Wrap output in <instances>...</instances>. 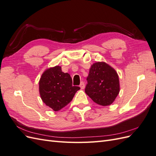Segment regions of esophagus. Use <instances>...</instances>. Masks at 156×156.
Returning a JSON list of instances; mask_svg holds the SVG:
<instances>
[{
  "mask_svg": "<svg viewBox=\"0 0 156 156\" xmlns=\"http://www.w3.org/2000/svg\"><path fill=\"white\" fill-rule=\"evenodd\" d=\"M79 87H80V88H81V89H84V82H81V84H80Z\"/></svg>",
  "mask_w": 156,
  "mask_h": 156,
  "instance_id": "esophagus-1",
  "label": "esophagus"
}]
</instances>
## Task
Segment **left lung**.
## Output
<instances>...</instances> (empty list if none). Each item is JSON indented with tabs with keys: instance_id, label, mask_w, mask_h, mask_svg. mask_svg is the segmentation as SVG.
Returning a JSON list of instances; mask_svg holds the SVG:
<instances>
[{
	"instance_id": "obj_1",
	"label": "left lung",
	"mask_w": 156,
	"mask_h": 156,
	"mask_svg": "<svg viewBox=\"0 0 156 156\" xmlns=\"http://www.w3.org/2000/svg\"><path fill=\"white\" fill-rule=\"evenodd\" d=\"M85 92L101 106L110 105L120 92L119 77L116 70L104 62L94 63L87 77Z\"/></svg>"
}]
</instances>
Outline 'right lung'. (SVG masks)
<instances>
[{"label": "right lung", "instance_id": "obj_1", "mask_svg": "<svg viewBox=\"0 0 156 156\" xmlns=\"http://www.w3.org/2000/svg\"><path fill=\"white\" fill-rule=\"evenodd\" d=\"M80 89L72 86V79L64 73L59 66L47 69L39 81V92L42 101L55 111L66 106Z\"/></svg>", "mask_w": 156, "mask_h": 156}]
</instances>
